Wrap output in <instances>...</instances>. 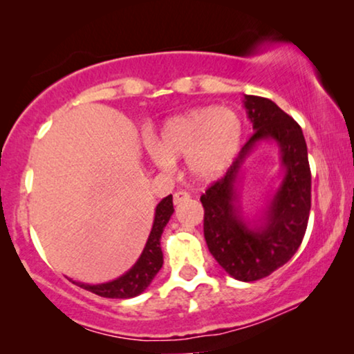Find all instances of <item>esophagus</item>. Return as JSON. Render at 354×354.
Returning <instances> with one entry per match:
<instances>
[{
  "mask_svg": "<svg viewBox=\"0 0 354 354\" xmlns=\"http://www.w3.org/2000/svg\"><path fill=\"white\" fill-rule=\"evenodd\" d=\"M190 200V193L187 192H176L174 193V205H180V203Z\"/></svg>",
  "mask_w": 354,
  "mask_h": 354,
  "instance_id": "obj_1",
  "label": "esophagus"
}]
</instances>
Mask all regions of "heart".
Segmentation results:
<instances>
[{"label":"heart","instance_id":"heart-1","mask_svg":"<svg viewBox=\"0 0 354 354\" xmlns=\"http://www.w3.org/2000/svg\"><path fill=\"white\" fill-rule=\"evenodd\" d=\"M243 140V122L229 106L196 108L164 125L153 159L164 171L174 159L187 158L188 172L198 182H212L224 176Z\"/></svg>","mask_w":354,"mask_h":354}]
</instances>
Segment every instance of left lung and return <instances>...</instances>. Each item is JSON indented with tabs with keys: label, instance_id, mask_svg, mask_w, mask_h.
Returning a JSON list of instances; mask_svg holds the SVG:
<instances>
[{
	"label": "left lung",
	"instance_id": "left-lung-1",
	"mask_svg": "<svg viewBox=\"0 0 354 354\" xmlns=\"http://www.w3.org/2000/svg\"><path fill=\"white\" fill-rule=\"evenodd\" d=\"M254 133L221 180L201 195L205 239L211 254L230 277L253 282L282 268L301 245L311 211V171L303 130L274 101L245 95ZM261 141L281 151L283 182L258 221L241 214L239 180L245 158Z\"/></svg>",
	"mask_w": 354,
	"mask_h": 354
}]
</instances>
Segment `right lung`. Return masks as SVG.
Here are the masks:
<instances>
[{
	"instance_id": "right-lung-1",
	"label": "right lung",
	"mask_w": 354,
	"mask_h": 354,
	"mask_svg": "<svg viewBox=\"0 0 354 354\" xmlns=\"http://www.w3.org/2000/svg\"><path fill=\"white\" fill-rule=\"evenodd\" d=\"M174 212V205H172V195L162 198L161 201L158 203L156 211H154V221L151 232H149V236L147 240V245L140 254L132 268H130L127 272L120 275L115 280H111V282L106 283H82V282H74L79 287L88 290V292L98 295V297L104 298H120L127 299L138 297L140 293H143L145 290L148 288V285L153 282L154 275L159 272V269L162 268V250H161V235L164 227L167 225L169 219H171Z\"/></svg>"
}]
</instances>
